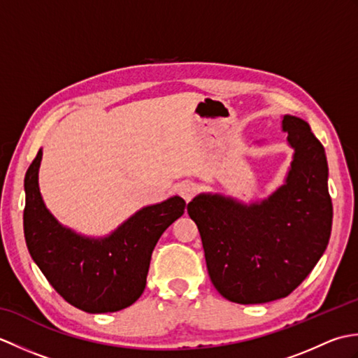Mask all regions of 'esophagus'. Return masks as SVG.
I'll return each instance as SVG.
<instances>
[{"mask_svg":"<svg viewBox=\"0 0 358 358\" xmlns=\"http://www.w3.org/2000/svg\"><path fill=\"white\" fill-rule=\"evenodd\" d=\"M175 189H177V194L180 196H183L186 201L191 200L194 192H195V186H194V183H191V181H181V183H178Z\"/></svg>","mask_w":358,"mask_h":358,"instance_id":"34e87169","label":"esophagus"}]
</instances>
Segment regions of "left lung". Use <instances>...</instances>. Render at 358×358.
Instances as JSON below:
<instances>
[{
	"label": "left lung",
	"mask_w": 358,
	"mask_h": 358,
	"mask_svg": "<svg viewBox=\"0 0 358 358\" xmlns=\"http://www.w3.org/2000/svg\"><path fill=\"white\" fill-rule=\"evenodd\" d=\"M281 129L294 155L285 183L268 199L246 204L222 194H199L187 204L210 281L240 305L287 296L314 269L331 237L324 148L299 117L285 115Z\"/></svg>",
	"instance_id": "8db88e82"
}]
</instances>
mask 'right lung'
Listing matches in <instances>:
<instances>
[{"mask_svg": "<svg viewBox=\"0 0 358 358\" xmlns=\"http://www.w3.org/2000/svg\"><path fill=\"white\" fill-rule=\"evenodd\" d=\"M43 150L24 178V237L30 255L53 289L89 314L117 313L140 299L152 250L162 234L185 214L173 195L144 206L106 237H86L66 227L45 208L38 185Z\"/></svg>", "mask_w": 358, "mask_h": 358, "instance_id": "add662e5", "label": "right lung"}]
</instances>
